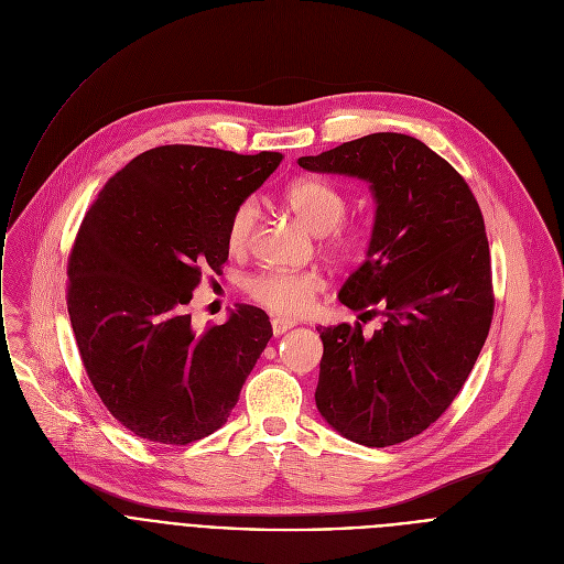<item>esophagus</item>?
Masks as SVG:
<instances>
[{"label": "esophagus", "instance_id": "obj_1", "mask_svg": "<svg viewBox=\"0 0 564 564\" xmlns=\"http://www.w3.org/2000/svg\"><path fill=\"white\" fill-rule=\"evenodd\" d=\"M296 326V321H292V318H288V316H274L272 318V330H274V335H283V333H288L290 328H294Z\"/></svg>", "mask_w": 564, "mask_h": 564}]
</instances>
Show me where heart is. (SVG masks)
I'll return each instance as SVG.
<instances>
[{
  "label": "heart",
  "instance_id": "heart-1",
  "mask_svg": "<svg viewBox=\"0 0 564 564\" xmlns=\"http://www.w3.org/2000/svg\"><path fill=\"white\" fill-rule=\"evenodd\" d=\"M281 200L312 234L324 238V248L333 257L350 259L364 248L368 236L366 227L344 223L348 203L335 185L318 178H299L283 189ZM259 218L261 209L252 198L234 207L227 223V246L231 252H243L250 246ZM321 288H324V279L316 272L265 270L246 281V290L254 301L281 314L307 310Z\"/></svg>",
  "mask_w": 564,
  "mask_h": 564
}]
</instances>
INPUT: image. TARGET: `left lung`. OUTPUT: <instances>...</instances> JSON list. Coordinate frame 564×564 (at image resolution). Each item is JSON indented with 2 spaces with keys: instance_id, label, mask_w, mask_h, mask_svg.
I'll return each instance as SVG.
<instances>
[{
  "instance_id": "obj_1",
  "label": "left lung",
  "mask_w": 564,
  "mask_h": 564,
  "mask_svg": "<svg viewBox=\"0 0 564 564\" xmlns=\"http://www.w3.org/2000/svg\"><path fill=\"white\" fill-rule=\"evenodd\" d=\"M299 165L370 183V246L339 301L386 316L372 337L361 324L316 328V409L357 444L406 442L442 417L487 341L496 299L485 218L466 181L413 135L370 133Z\"/></svg>"
}]
</instances>
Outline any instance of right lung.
Wrapping results in <instances>:
<instances>
[{
	"instance_id": "1",
	"label": "right lung",
	"mask_w": 564,
	"mask_h": 564,
	"mask_svg": "<svg viewBox=\"0 0 564 564\" xmlns=\"http://www.w3.org/2000/svg\"><path fill=\"white\" fill-rule=\"evenodd\" d=\"M283 160L165 144L135 155L98 194L68 257V316L107 411L155 444L220 429L265 350L270 316L238 305L192 328L185 305L229 254L227 223Z\"/></svg>"
}]
</instances>
